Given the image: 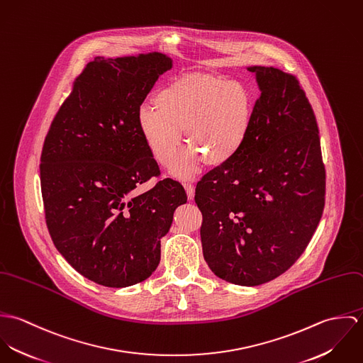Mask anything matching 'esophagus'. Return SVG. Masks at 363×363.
<instances>
[{
    "mask_svg": "<svg viewBox=\"0 0 363 363\" xmlns=\"http://www.w3.org/2000/svg\"><path fill=\"white\" fill-rule=\"evenodd\" d=\"M183 184H184V189H186V191H187V197H189L190 200H193V199H194V184H193V182L187 180V182H184Z\"/></svg>",
    "mask_w": 363,
    "mask_h": 363,
    "instance_id": "esophagus-1",
    "label": "esophagus"
}]
</instances>
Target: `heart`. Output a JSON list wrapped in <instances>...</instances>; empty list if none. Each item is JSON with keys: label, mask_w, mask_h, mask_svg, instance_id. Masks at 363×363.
<instances>
[{"label": "heart", "mask_w": 363, "mask_h": 363, "mask_svg": "<svg viewBox=\"0 0 363 363\" xmlns=\"http://www.w3.org/2000/svg\"><path fill=\"white\" fill-rule=\"evenodd\" d=\"M155 104L138 111L141 135L156 162L166 166L180 147L183 130L191 144L176 156L174 174L194 173L204 157L212 164L228 162L245 145L253 120L249 89L236 81L212 75H187L163 86Z\"/></svg>", "instance_id": "obj_1"}]
</instances>
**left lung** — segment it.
<instances>
[{"instance_id": "8db88e82", "label": "left lung", "mask_w": 363, "mask_h": 363, "mask_svg": "<svg viewBox=\"0 0 363 363\" xmlns=\"http://www.w3.org/2000/svg\"><path fill=\"white\" fill-rule=\"evenodd\" d=\"M259 84L242 150L197 183L201 243L211 271L257 286L306 250L325 203V167L314 111L298 78L250 67Z\"/></svg>"}]
</instances>
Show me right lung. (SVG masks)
Segmentation results:
<instances>
[{"mask_svg": "<svg viewBox=\"0 0 363 363\" xmlns=\"http://www.w3.org/2000/svg\"><path fill=\"white\" fill-rule=\"evenodd\" d=\"M162 52L88 62L52 118L40 156L45 218L61 256L108 288L147 279L160 261V239L184 187L163 179L138 127V111L159 75Z\"/></svg>", "mask_w": 363, "mask_h": 363, "instance_id": "right-lung-1", "label": "right lung"}]
</instances>
